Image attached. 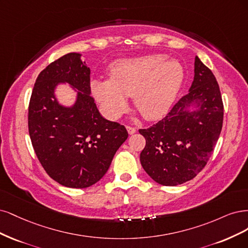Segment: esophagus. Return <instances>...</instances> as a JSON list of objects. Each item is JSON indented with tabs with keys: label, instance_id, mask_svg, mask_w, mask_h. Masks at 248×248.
Returning <instances> with one entry per match:
<instances>
[{
	"label": "esophagus",
	"instance_id": "esophagus-1",
	"mask_svg": "<svg viewBox=\"0 0 248 248\" xmlns=\"http://www.w3.org/2000/svg\"><path fill=\"white\" fill-rule=\"evenodd\" d=\"M125 127H126V130H127V133H129L130 135H132V134L136 133V129H135V127L130 126V125H126Z\"/></svg>",
	"mask_w": 248,
	"mask_h": 248
}]
</instances>
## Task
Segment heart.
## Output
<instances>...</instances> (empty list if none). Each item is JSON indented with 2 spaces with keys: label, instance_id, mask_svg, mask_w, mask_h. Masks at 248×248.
Instances as JSON below:
<instances>
[{
  "label": "heart",
  "instance_id": "heart-1",
  "mask_svg": "<svg viewBox=\"0 0 248 248\" xmlns=\"http://www.w3.org/2000/svg\"><path fill=\"white\" fill-rule=\"evenodd\" d=\"M166 60V55L153 54L121 61L114 63L110 79L92 80L93 94L103 113L117 118L125 107V97H132L135 107L148 121L165 116L185 79L181 63Z\"/></svg>",
  "mask_w": 248,
  "mask_h": 248
}]
</instances>
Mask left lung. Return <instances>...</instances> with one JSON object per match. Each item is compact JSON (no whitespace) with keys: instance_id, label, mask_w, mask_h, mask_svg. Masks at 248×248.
<instances>
[{"instance_id":"1","label":"left lung","mask_w":248,"mask_h":248,"mask_svg":"<svg viewBox=\"0 0 248 248\" xmlns=\"http://www.w3.org/2000/svg\"><path fill=\"white\" fill-rule=\"evenodd\" d=\"M222 119L218 83L211 70L196 57L194 81L188 93L162 121L139 130L146 140L140 154L143 169L166 186L193 179L208 162L219 137Z\"/></svg>"}]
</instances>
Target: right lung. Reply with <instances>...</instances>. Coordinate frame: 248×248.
<instances>
[{"instance_id":"1","label":"right lung","mask_w":248,"mask_h":248,"mask_svg":"<svg viewBox=\"0 0 248 248\" xmlns=\"http://www.w3.org/2000/svg\"><path fill=\"white\" fill-rule=\"evenodd\" d=\"M90 75L80 53L63 55L39 74L29 105V133L39 162L53 180L72 188L98 182L129 136L124 125L100 114L91 97ZM60 83L78 93L70 108L55 98Z\"/></svg>"}]
</instances>
